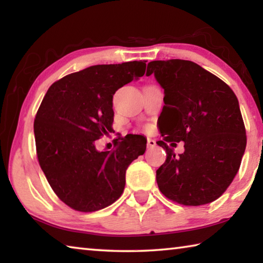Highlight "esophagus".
Listing matches in <instances>:
<instances>
[{
  "mask_svg": "<svg viewBox=\"0 0 263 263\" xmlns=\"http://www.w3.org/2000/svg\"><path fill=\"white\" fill-rule=\"evenodd\" d=\"M155 145H157V142H155L154 139H148V140H147V147H148V148L155 147Z\"/></svg>",
  "mask_w": 263,
  "mask_h": 263,
  "instance_id": "esophagus-1",
  "label": "esophagus"
}]
</instances>
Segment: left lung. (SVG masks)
I'll use <instances>...</instances> for the list:
<instances>
[{
	"label": "left lung",
	"mask_w": 263,
	"mask_h": 263,
	"mask_svg": "<svg viewBox=\"0 0 263 263\" xmlns=\"http://www.w3.org/2000/svg\"><path fill=\"white\" fill-rule=\"evenodd\" d=\"M163 89L157 144L167 159L157 171L161 193L183 205H203L224 194L239 171L246 130L237 96L216 75L189 60H155L146 75ZM185 142L176 156L172 141ZM167 142H171L169 148Z\"/></svg>",
	"instance_id": "8db88e82"
}]
</instances>
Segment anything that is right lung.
<instances>
[{
    "instance_id": "add662e5",
    "label": "right lung",
    "mask_w": 263,
    "mask_h": 263,
    "mask_svg": "<svg viewBox=\"0 0 263 263\" xmlns=\"http://www.w3.org/2000/svg\"><path fill=\"white\" fill-rule=\"evenodd\" d=\"M146 61L95 65L48 88L34 119L37 157L48 183L74 210L97 211L121 197L130 163L146 151L140 136L112 152L95 141L112 131L115 92L145 74Z\"/></svg>"
}]
</instances>
